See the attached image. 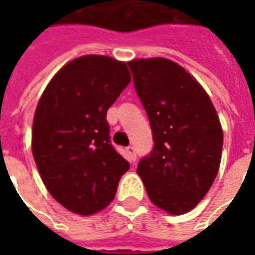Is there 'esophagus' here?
Segmentation results:
<instances>
[{
	"instance_id": "34e87169",
	"label": "esophagus",
	"mask_w": 255,
	"mask_h": 255,
	"mask_svg": "<svg viewBox=\"0 0 255 255\" xmlns=\"http://www.w3.org/2000/svg\"><path fill=\"white\" fill-rule=\"evenodd\" d=\"M126 151H127L128 160L132 161V162L136 160V153H135V147H133V146H128L127 149H126Z\"/></svg>"
}]
</instances>
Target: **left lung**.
<instances>
[{"label":"left lung","instance_id":"8db88e82","mask_svg":"<svg viewBox=\"0 0 255 255\" xmlns=\"http://www.w3.org/2000/svg\"><path fill=\"white\" fill-rule=\"evenodd\" d=\"M128 67L154 142L136 172L155 206L187 213L219 172L223 129L216 109L202 86L171 60H133Z\"/></svg>","mask_w":255,"mask_h":255}]
</instances>
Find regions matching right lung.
I'll return each mask as SVG.
<instances>
[{
  "instance_id": "obj_1",
  "label": "right lung",
  "mask_w": 255,
  "mask_h": 255,
  "mask_svg": "<svg viewBox=\"0 0 255 255\" xmlns=\"http://www.w3.org/2000/svg\"><path fill=\"white\" fill-rule=\"evenodd\" d=\"M129 80L126 63L83 56L58 71L38 102L32 155L47 191L73 213L106 208L129 169L112 144L106 120Z\"/></svg>"
}]
</instances>
